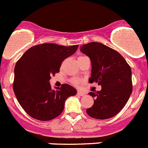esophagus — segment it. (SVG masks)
Masks as SVG:
<instances>
[{
	"mask_svg": "<svg viewBox=\"0 0 148 148\" xmlns=\"http://www.w3.org/2000/svg\"><path fill=\"white\" fill-rule=\"evenodd\" d=\"M77 94L78 95V96H85V93H84V92H82V91H78Z\"/></svg>",
	"mask_w": 148,
	"mask_h": 148,
	"instance_id": "1",
	"label": "esophagus"
}]
</instances>
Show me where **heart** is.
Here are the masks:
<instances>
[{
    "mask_svg": "<svg viewBox=\"0 0 148 148\" xmlns=\"http://www.w3.org/2000/svg\"><path fill=\"white\" fill-rule=\"evenodd\" d=\"M80 57H82V56H80ZM72 83L74 84V85H78V84L79 83V81L77 80V79H73Z\"/></svg>",
    "mask_w": 148,
    "mask_h": 148,
    "instance_id": "obj_1",
    "label": "heart"
}]
</instances>
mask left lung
<instances>
[{"mask_svg": "<svg viewBox=\"0 0 148 148\" xmlns=\"http://www.w3.org/2000/svg\"><path fill=\"white\" fill-rule=\"evenodd\" d=\"M80 51L90 59L89 82L101 86L100 91L89 93L94 103L87 109V113L96 119L112 118L123 108L132 93L130 66L119 52L101 43H88Z\"/></svg>", "mask_w": 148, "mask_h": 148, "instance_id": "8db88e82", "label": "left lung"}]
</instances>
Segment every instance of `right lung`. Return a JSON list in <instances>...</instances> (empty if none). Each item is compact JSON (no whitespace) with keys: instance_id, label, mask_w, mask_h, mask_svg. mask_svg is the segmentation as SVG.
I'll return each instance as SVG.
<instances>
[{"instance_id":"obj_1","label":"right lung","mask_w":148,"mask_h":148,"mask_svg":"<svg viewBox=\"0 0 148 148\" xmlns=\"http://www.w3.org/2000/svg\"><path fill=\"white\" fill-rule=\"evenodd\" d=\"M78 45L65 47L52 43L27 49L14 67L13 89L23 110L33 118L47 121L63 111L65 101L77 90L68 84L51 88L49 79L59 72L61 63L77 50Z\"/></svg>"}]
</instances>
